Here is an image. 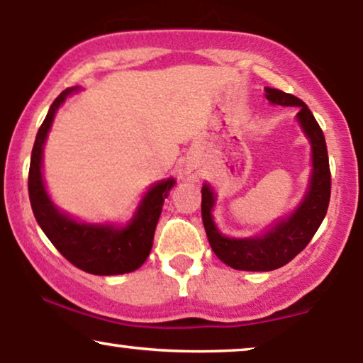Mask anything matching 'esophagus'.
<instances>
[{
	"label": "esophagus",
	"mask_w": 363,
	"mask_h": 363,
	"mask_svg": "<svg viewBox=\"0 0 363 363\" xmlns=\"http://www.w3.org/2000/svg\"><path fill=\"white\" fill-rule=\"evenodd\" d=\"M186 174H187V177L191 179V181H194V179L199 177V169L196 167V165H187Z\"/></svg>",
	"instance_id": "esophagus-1"
}]
</instances>
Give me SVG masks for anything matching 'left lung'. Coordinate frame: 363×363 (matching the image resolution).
<instances>
[{"label": "left lung", "instance_id": "left-lung-1", "mask_svg": "<svg viewBox=\"0 0 363 363\" xmlns=\"http://www.w3.org/2000/svg\"><path fill=\"white\" fill-rule=\"evenodd\" d=\"M266 99L278 106H297L298 123L312 145V177L309 193L294 215L278 222L269 232L254 239H228L216 230L211 210L215 194L210 186L201 189V216L208 242L220 261L242 272H272L285 266L306 249L326 216L331 198V170L323 129L309 107L295 95L266 86Z\"/></svg>", "mask_w": 363, "mask_h": 363}]
</instances>
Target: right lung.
Masks as SVG:
<instances>
[{
  "label": "right lung",
  "instance_id": "obj_1",
  "mask_svg": "<svg viewBox=\"0 0 363 363\" xmlns=\"http://www.w3.org/2000/svg\"><path fill=\"white\" fill-rule=\"evenodd\" d=\"M73 90L66 89L57 95L35 136L30 169H28V198H30L32 211L54 247L77 268L102 277L135 272L147 261L152 251L158 216L162 213L164 199L174 186V179H167L153 186L145 194L135 218L124 228H114L111 225L78 223L69 216L60 213L44 189L40 160H43V147L54 114L65 102L66 95L72 94Z\"/></svg>",
  "mask_w": 363,
  "mask_h": 363
}]
</instances>
